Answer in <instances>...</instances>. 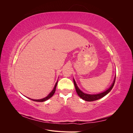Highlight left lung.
Segmentation results:
<instances>
[{
    "mask_svg": "<svg viewBox=\"0 0 133 133\" xmlns=\"http://www.w3.org/2000/svg\"><path fill=\"white\" fill-rule=\"evenodd\" d=\"M115 78H116V75L115 76V79H114V80L113 82V83L112 84V85H111V87L109 88L108 90L102 92V93H99V94H92V95H91V94H88L84 93L83 92H82L81 90H80L79 89L78 86L76 85V84L74 80V85H75L76 91V92H77L78 95L80 96V98L83 99V100H85V101L92 102V101H95V100H98L100 98L104 97V96H105L107 94H108L109 92L110 91V90L112 89V88H113V87H114V83H115Z\"/></svg>",
    "mask_w": 133,
    "mask_h": 133,
    "instance_id": "obj_1",
    "label": "left lung"
}]
</instances>
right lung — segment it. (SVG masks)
Returning <instances> with one entry per match:
<instances>
[{
  "label": "right lung",
  "instance_id": "add662e5",
  "mask_svg": "<svg viewBox=\"0 0 133 133\" xmlns=\"http://www.w3.org/2000/svg\"><path fill=\"white\" fill-rule=\"evenodd\" d=\"M57 83H58V81L56 83L55 85L54 86V89H53V90H52L50 93L48 94V95L47 96H46L45 98H44L43 99H39V100H34V99H31L32 100H33V101H35V102H44V101H46V100L49 99V98H50L52 96H53L54 95V94L55 93V90H56V87H57Z\"/></svg>",
  "mask_w": 133,
  "mask_h": 133
}]
</instances>
